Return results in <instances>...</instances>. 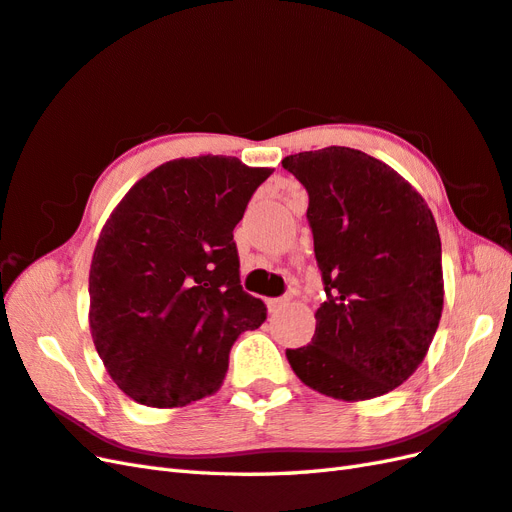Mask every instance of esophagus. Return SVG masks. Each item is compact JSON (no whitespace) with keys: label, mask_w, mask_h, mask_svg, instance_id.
<instances>
[{"label":"esophagus","mask_w":512,"mask_h":512,"mask_svg":"<svg viewBox=\"0 0 512 512\" xmlns=\"http://www.w3.org/2000/svg\"><path fill=\"white\" fill-rule=\"evenodd\" d=\"M287 303H290V296H285V298H270V300H268V309H270L272 313H277V311H281Z\"/></svg>","instance_id":"1"}]
</instances>
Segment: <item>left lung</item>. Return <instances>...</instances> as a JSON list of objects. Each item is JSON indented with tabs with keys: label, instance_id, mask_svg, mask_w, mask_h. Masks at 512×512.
<instances>
[{
	"label": "left lung",
	"instance_id": "obj_1",
	"mask_svg": "<svg viewBox=\"0 0 512 512\" xmlns=\"http://www.w3.org/2000/svg\"><path fill=\"white\" fill-rule=\"evenodd\" d=\"M281 164L309 192L326 292L311 344L287 350V361L324 396H383L419 368L441 320L435 216L409 181L363 151L326 147Z\"/></svg>",
	"mask_w": 512,
	"mask_h": 512
}]
</instances>
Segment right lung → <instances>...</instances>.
<instances>
[{"instance_id":"right-lung-1","label":"right lung","mask_w":512,"mask_h":512,"mask_svg":"<svg viewBox=\"0 0 512 512\" xmlns=\"http://www.w3.org/2000/svg\"><path fill=\"white\" fill-rule=\"evenodd\" d=\"M274 168L238 157L170 160L134 183L90 261V335L131 400L173 409L225 381L229 350L266 305L240 285L233 229Z\"/></svg>"}]
</instances>
